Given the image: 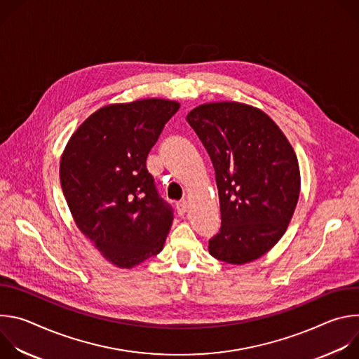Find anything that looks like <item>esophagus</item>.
Wrapping results in <instances>:
<instances>
[{
	"label": "esophagus",
	"instance_id": "esophagus-1",
	"mask_svg": "<svg viewBox=\"0 0 359 359\" xmlns=\"http://www.w3.org/2000/svg\"><path fill=\"white\" fill-rule=\"evenodd\" d=\"M176 209H177V215L179 216H184L186 212H187V203L183 200V201H179L176 204Z\"/></svg>",
	"mask_w": 359,
	"mask_h": 359
}]
</instances>
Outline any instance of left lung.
Wrapping results in <instances>:
<instances>
[{
	"label": "left lung",
	"mask_w": 359,
	"mask_h": 359,
	"mask_svg": "<svg viewBox=\"0 0 359 359\" xmlns=\"http://www.w3.org/2000/svg\"><path fill=\"white\" fill-rule=\"evenodd\" d=\"M187 122L212 159L222 227L209 252L229 264L260 259L285 233L299 196L295 151L263 111L238 102L194 108Z\"/></svg>",
	"instance_id": "left-lung-1"
}]
</instances>
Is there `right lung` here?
<instances>
[{
	"label": "right lung",
	"instance_id": "right-lung-1",
	"mask_svg": "<svg viewBox=\"0 0 359 359\" xmlns=\"http://www.w3.org/2000/svg\"><path fill=\"white\" fill-rule=\"evenodd\" d=\"M179 108L158 97L100 108L64 150L60 179L74 220L116 267L132 269L163 248L173 209L146 159Z\"/></svg>",
	"mask_w": 359,
	"mask_h": 359
}]
</instances>
